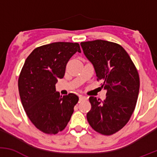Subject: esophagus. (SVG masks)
<instances>
[{"label": "esophagus", "instance_id": "obj_1", "mask_svg": "<svg viewBox=\"0 0 157 157\" xmlns=\"http://www.w3.org/2000/svg\"><path fill=\"white\" fill-rule=\"evenodd\" d=\"M87 100V97L86 96H80V101H83V100Z\"/></svg>", "mask_w": 157, "mask_h": 157}]
</instances>
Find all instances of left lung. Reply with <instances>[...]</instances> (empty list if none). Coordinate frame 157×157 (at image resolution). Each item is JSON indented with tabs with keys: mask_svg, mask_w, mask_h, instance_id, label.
Wrapping results in <instances>:
<instances>
[{
	"mask_svg": "<svg viewBox=\"0 0 157 157\" xmlns=\"http://www.w3.org/2000/svg\"><path fill=\"white\" fill-rule=\"evenodd\" d=\"M93 64L97 80L107 90L105 100L89 97L91 109L87 120L97 132L109 136L130 120L137 101L140 77L130 56L120 45L102 40L80 44Z\"/></svg>",
	"mask_w": 157,
	"mask_h": 157,
	"instance_id": "1",
	"label": "left lung"
}]
</instances>
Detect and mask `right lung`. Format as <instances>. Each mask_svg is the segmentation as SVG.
Masks as SVG:
<instances>
[{
	"label": "right lung",
	"instance_id": "right-lung-1",
	"mask_svg": "<svg viewBox=\"0 0 157 157\" xmlns=\"http://www.w3.org/2000/svg\"><path fill=\"white\" fill-rule=\"evenodd\" d=\"M77 43L56 42L35 48L25 61L18 78L23 109L34 125L47 134H56L67 125L79 100L73 93L62 97L55 84L64 77L68 61Z\"/></svg>",
	"mask_w": 157,
	"mask_h": 157
}]
</instances>
